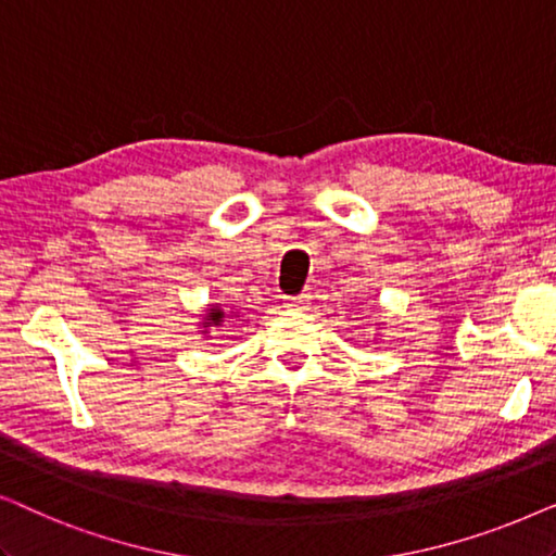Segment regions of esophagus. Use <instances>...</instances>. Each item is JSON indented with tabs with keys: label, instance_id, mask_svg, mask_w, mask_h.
Instances as JSON below:
<instances>
[{
	"label": "esophagus",
	"instance_id": "34e87169",
	"mask_svg": "<svg viewBox=\"0 0 556 556\" xmlns=\"http://www.w3.org/2000/svg\"><path fill=\"white\" fill-rule=\"evenodd\" d=\"M308 293H299V295H288L286 299V306L288 308H306L308 306Z\"/></svg>",
	"mask_w": 556,
	"mask_h": 556
}]
</instances>
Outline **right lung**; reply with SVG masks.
Masks as SVG:
<instances>
[{"mask_svg":"<svg viewBox=\"0 0 556 556\" xmlns=\"http://www.w3.org/2000/svg\"><path fill=\"white\" fill-rule=\"evenodd\" d=\"M223 318H225V311H219L215 306V308L207 311V318H204V324H207V326H219V324H223Z\"/></svg>","mask_w":556,"mask_h":556,"instance_id":"add662e5","label":"right lung"}]
</instances>
